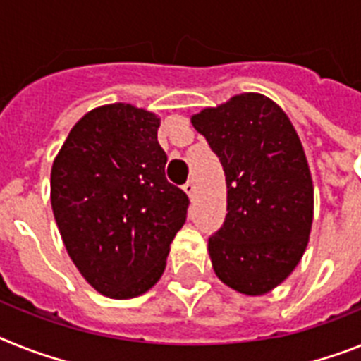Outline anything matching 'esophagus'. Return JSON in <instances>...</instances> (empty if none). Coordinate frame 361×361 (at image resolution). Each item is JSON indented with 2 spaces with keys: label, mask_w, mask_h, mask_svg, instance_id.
<instances>
[{
  "label": "esophagus",
  "mask_w": 361,
  "mask_h": 361,
  "mask_svg": "<svg viewBox=\"0 0 361 361\" xmlns=\"http://www.w3.org/2000/svg\"><path fill=\"white\" fill-rule=\"evenodd\" d=\"M183 190H185V195L189 196V198H192V196H195V192H196V185H195V181L192 180H189L185 183V185H183Z\"/></svg>",
  "instance_id": "obj_1"
}]
</instances>
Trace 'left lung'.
Here are the masks:
<instances>
[{"label": "left lung", "mask_w": 361, "mask_h": 361, "mask_svg": "<svg viewBox=\"0 0 361 361\" xmlns=\"http://www.w3.org/2000/svg\"><path fill=\"white\" fill-rule=\"evenodd\" d=\"M190 123L226 172L227 214L209 238L216 277L244 295L283 283L308 246L314 185L301 139L277 102L240 93Z\"/></svg>", "instance_id": "left-lung-1"}]
</instances>
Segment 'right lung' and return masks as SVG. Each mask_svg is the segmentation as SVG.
Here are the masks:
<instances>
[{
	"label": "right lung",
	"instance_id": "obj_1",
	"mask_svg": "<svg viewBox=\"0 0 361 361\" xmlns=\"http://www.w3.org/2000/svg\"><path fill=\"white\" fill-rule=\"evenodd\" d=\"M161 119L126 102L87 111L51 169V207L87 283L111 299L148 292L165 271L189 198L165 178Z\"/></svg>",
	"mask_w": 361,
	"mask_h": 361
}]
</instances>
